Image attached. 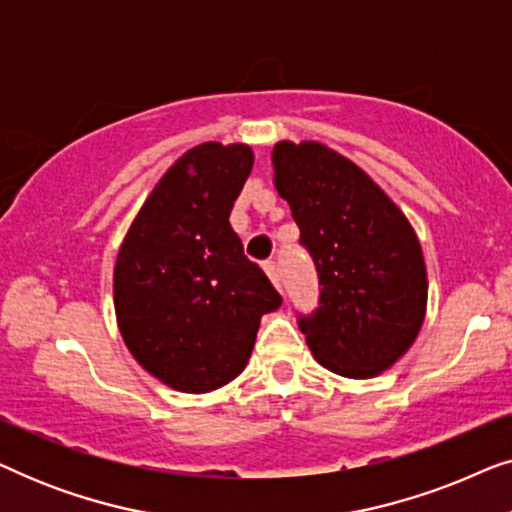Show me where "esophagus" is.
Masks as SVG:
<instances>
[{
	"mask_svg": "<svg viewBox=\"0 0 512 512\" xmlns=\"http://www.w3.org/2000/svg\"><path fill=\"white\" fill-rule=\"evenodd\" d=\"M263 270H265V275L270 277V282L275 284L279 291H282V275H279L277 263H275V261H265V263H263Z\"/></svg>",
	"mask_w": 512,
	"mask_h": 512,
	"instance_id": "obj_1",
	"label": "esophagus"
}]
</instances>
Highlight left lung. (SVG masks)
<instances>
[{"mask_svg":"<svg viewBox=\"0 0 512 512\" xmlns=\"http://www.w3.org/2000/svg\"><path fill=\"white\" fill-rule=\"evenodd\" d=\"M275 188L289 202L319 275V307L298 317L321 366L354 380L389 370L426 314L422 247L394 200L319 142H277Z\"/></svg>","mask_w":512,"mask_h":512,"instance_id":"left-lung-1","label":"left lung"}]
</instances>
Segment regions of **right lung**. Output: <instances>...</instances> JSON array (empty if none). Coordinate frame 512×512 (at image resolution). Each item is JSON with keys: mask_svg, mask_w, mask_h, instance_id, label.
<instances>
[{"mask_svg": "<svg viewBox=\"0 0 512 512\" xmlns=\"http://www.w3.org/2000/svg\"><path fill=\"white\" fill-rule=\"evenodd\" d=\"M251 167L247 144L193 146L163 174L118 249L114 307L125 345L184 394L235 380L261 317L282 305L228 221Z\"/></svg>", "mask_w": 512, "mask_h": 512, "instance_id": "right-lung-1", "label": "right lung"}]
</instances>
